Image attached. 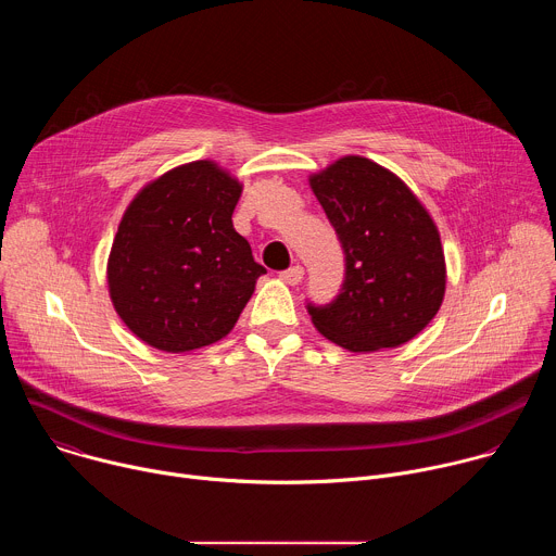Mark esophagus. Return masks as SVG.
Masks as SVG:
<instances>
[{
	"mask_svg": "<svg viewBox=\"0 0 556 556\" xmlns=\"http://www.w3.org/2000/svg\"><path fill=\"white\" fill-rule=\"evenodd\" d=\"M279 277H281V281L288 283V286H299L301 279H303V268H301V266H292V268L279 273Z\"/></svg>",
	"mask_w": 556,
	"mask_h": 556,
	"instance_id": "34e87169",
	"label": "esophagus"
}]
</instances>
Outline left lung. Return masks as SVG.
<instances>
[{
	"label": "left lung",
	"instance_id": "8db88e82",
	"mask_svg": "<svg viewBox=\"0 0 556 556\" xmlns=\"http://www.w3.org/2000/svg\"><path fill=\"white\" fill-rule=\"evenodd\" d=\"M307 182L345 251L337 301L307 305L314 328L358 354L405 345L431 324L446 290L431 213L403 178L363 155H343Z\"/></svg>",
	"mask_w": 556,
	"mask_h": 556
}]
</instances>
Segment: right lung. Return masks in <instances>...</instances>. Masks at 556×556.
Listing matches in <instances>:
<instances>
[{
    "instance_id": "obj_1",
    "label": "right lung",
    "mask_w": 556,
    "mask_h": 556,
    "mask_svg": "<svg viewBox=\"0 0 556 556\" xmlns=\"http://www.w3.org/2000/svg\"><path fill=\"white\" fill-rule=\"evenodd\" d=\"M244 185L215 161L178 165L127 204L108 257V290L142 343L172 354L224 339L266 268L232 228Z\"/></svg>"
}]
</instances>
